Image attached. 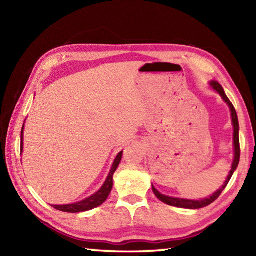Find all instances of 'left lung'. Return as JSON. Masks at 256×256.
<instances>
[{
    "instance_id": "1",
    "label": "left lung",
    "mask_w": 256,
    "mask_h": 256,
    "mask_svg": "<svg viewBox=\"0 0 256 256\" xmlns=\"http://www.w3.org/2000/svg\"><path fill=\"white\" fill-rule=\"evenodd\" d=\"M210 86L220 94V96H222L224 102L227 104L229 110H230V112H232V126H234V162L232 164V170H230V172H229V175L227 176V178H226V180H224V183L222 188H220L218 190H216V192L212 194L211 196L202 198V200H188V198H172V196H164V194L160 193L159 190H156V188L152 185V190H154V196H157L160 201L166 203V204H168V206L184 208V209H201V208H204L206 206L211 204L212 202H214L216 198H219V196L222 194V190L226 188V186L229 183V180H230L234 172L236 170L238 164H240V124H238V118H237V112L235 110V107L232 106V102L229 100L228 97L226 96V94H224L222 86H220V84H218L216 81H211Z\"/></svg>"
}]
</instances>
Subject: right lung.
<instances>
[{"instance_id":"1","label":"right lung","mask_w":256,"mask_h":256,"mask_svg":"<svg viewBox=\"0 0 256 256\" xmlns=\"http://www.w3.org/2000/svg\"><path fill=\"white\" fill-rule=\"evenodd\" d=\"M24 124L22 126V130H21V152L24 150ZM122 156H123V151L116 156V158L112 162V166L110 168V174H108L107 178L105 180V183L102 184V186L100 188V190H97L96 193L92 194V196L84 198V200H81L79 202L76 203H71V204H63V206H52L56 210L63 211V212H70V214H76V212H84V211H88L94 209L99 206H102L104 202L107 200L108 196H110V190L112 188V175L114 172L118 170V164L122 160Z\"/></svg>"}]
</instances>
